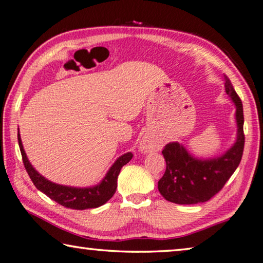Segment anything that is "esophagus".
Here are the masks:
<instances>
[{
	"label": "esophagus",
	"instance_id": "obj_1",
	"mask_svg": "<svg viewBox=\"0 0 263 263\" xmlns=\"http://www.w3.org/2000/svg\"><path fill=\"white\" fill-rule=\"evenodd\" d=\"M163 144L159 139H154L151 137H144L140 141V151L142 153H149L160 151Z\"/></svg>",
	"mask_w": 263,
	"mask_h": 263
}]
</instances>
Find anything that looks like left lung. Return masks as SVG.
Wrapping results in <instances>:
<instances>
[{"label": "left lung", "instance_id": "obj_1", "mask_svg": "<svg viewBox=\"0 0 263 263\" xmlns=\"http://www.w3.org/2000/svg\"><path fill=\"white\" fill-rule=\"evenodd\" d=\"M224 80L226 92L236 106V142L224 154L212 159H198L179 142L165 145L162 154L166 169L157 187L170 202L195 204L208 201L223 189L240 163L245 144L242 103L227 76Z\"/></svg>", "mask_w": 263, "mask_h": 263}]
</instances>
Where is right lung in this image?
Listing matches in <instances>:
<instances>
[{"mask_svg":"<svg viewBox=\"0 0 263 263\" xmlns=\"http://www.w3.org/2000/svg\"><path fill=\"white\" fill-rule=\"evenodd\" d=\"M18 144L19 148H21L23 163L25 165L27 174L30 176L33 184L35 185V187L57 203L66 208L77 209V211L98 208L106 203L109 199H111L117 189V178L119 171H121L122 166L125 165L133 156L131 152L119 156L115 161V163L108 170L104 178L98 185L92 186V187H73V186H65L52 183V181L45 178L44 176L40 175L33 168V165L27 159L25 151H24L19 132Z\"/></svg>","mask_w":263,"mask_h":263,"instance_id":"add662e5","label":"right lung"}]
</instances>
